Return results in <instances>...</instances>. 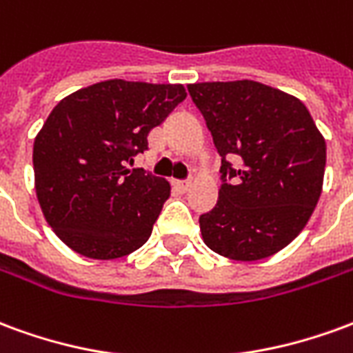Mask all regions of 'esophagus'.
<instances>
[{
  "label": "esophagus",
  "instance_id": "esophagus-1",
  "mask_svg": "<svg viewBox=\"0 0 353 353\" xmlns=\"http://www.w3.org/2000/svg\"><path fill=\"white\" fill-rule=\"evenodd\" d=\"M174 187L179 189L181 192H185L189 187H191V181H174Z\"/></svg>",
  "mask_w": 353,
  "mask_h": 353
}]
</instances>
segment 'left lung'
<instances>
[{"label": "left lung", "mask_w": 353, "mask_h": 353, "mask_svg": "<svg viewBox=\"0 0 353 353\" xmlns=\"http://www.w3.org/2000/svg\"><path fill=\"white\" fill-rule=\"evenodd\" d=\"M187 88L221 157L219 200L199 219L202 240L227 259H266L299 236L318 204L325 139L303 101L278 88L250 79Z\"/></svg>", "instance_id": "obj_1"}]
</instances>
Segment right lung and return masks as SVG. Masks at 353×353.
<instances>
[{
  "mask_svg": "<svg viewBox=\"0 0 353 353\" xmlns=\"http://www.w3.org/2000/svg\"><path fill=\"white\" fill-rule=\"evenodd\" d=\"M187 98L183 85L109 79L65 96L34 141L35 192L62 242L88 259L145 244L170 196L164 177L128 170L147 134Z\"/></svg>",
  "mask_w": 353,
  "mask_h": 353,
  "instance_id": "obj_1",
  "label": "right lung"
}]
</instances>
